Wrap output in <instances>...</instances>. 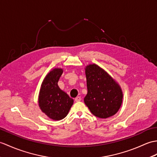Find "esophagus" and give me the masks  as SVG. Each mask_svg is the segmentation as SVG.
<instances>
[{"instance_id": "34e87169", "label": "esophagus", "mask_w": 157, "mask_h": 157, "mask_svg": "<svg viewBox=\"0 0 157 157\" xmlns=\"http://www.w3.org/2000/svg\"><path fill=\"white\" fill-rule=\"evenodd\" d=\"M75 101H81V97L77 96L75 98Z\"/></svg>"}]
</instances>
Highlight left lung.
<instances>
[{
  "instance_id": "left-lung-1",
  "label": "left lung",
  "mask_w": 157,
  "mask_h": 157,
  "mask_svg": "<svg viewBox=\"0 0 157 157\" xmlns=\"http://www.w3.org/2000/svg\"><path fill=\"white\" fill-rule=\"evenodd\" d=\"M87 93L84 103L92 114L100 118L116 114L121 106L123 92L118 83L96 64L85 68Z\"/></svg>"
}]
</instances>
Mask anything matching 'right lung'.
<instances>
[{
	"label": "right lung",
	"instance_id": "add662e5",
	"mask_svg": "<svg viewBox=\"0 0 157 157\" xmlns=\"http://www.w3.org/2000/svg\"><path fill=\"white\" fill-rule=\"evenodd\" d=\"M63 71V69L59 67L51 70L43 79L39 90V106L44 114L53 120L63 119L74 104V100L57 84Z\"/></svg>",
	"mask_w": 157,
	"mask_h": 157
}]
</instances>
